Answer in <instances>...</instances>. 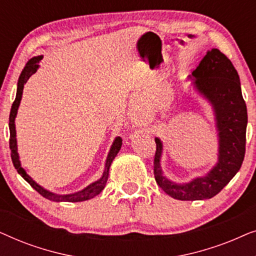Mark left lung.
I'll use <instances>...</instances> for the list:
<instances>
[{
	"label": "left lung",
	"instance_id": "left-lung-1",
	"mask_svg": "<svg viewBox=\"0 0 256 256\" xmlns=\"http://www.w3.org/2000/svg\"><path fill=\"white\" fill-rule=\"evenodd\" d=\"M191 76L196 90L211 102L214 110L219 154L218 163L208 174L188 183L177 184L163 176L160 169L163 144L160 138H155V180L166 194L178 200H202L218 194L240 170L246 152L247 107L241 93L239 74L232 62L218 48H212Z\"/></svg>",
	"mask_w": 256,
	"mask_h": 256
}]
</instances>
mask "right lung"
Wrapping results in <instances>:
<instances>
[{"instance_id": "right-lung-1", "label": "right lung", "mask_w": 256, "mask_h": 256, "mask_svg": "<svg viewBox=\"0 0 256 256\" xmlns=\"http://www.w3.org/2000/svg\"><path fill=\"white\" fill-rule=\"evenodd\" d=\"M43 57L42 56H38V57H34L31 58L29 62H26V68L20 73V78H18V82H17V93H16V98L15 101L12 102V110H10V115H9V130H10V140H9V146L10 150H12V160L14 163V166L17 170L20 176H22L24 180H26L28 183H29L31 186H32L34 190H36L38 194L43 196L44 198L48 199V200L52 202H84V200H88V199L96 197L100 194L101 191L104 190V188L106 186L107 180H108V174H110V164L113 162V160L115 158V156L118 155V152H120L121 146H122V140L121 138H116L114 140L113 144L110 146V152H108L107 160H106V164H104V170L102 176H101L100 180H98L94 183L90 184L88 186L84 188V190L76 192V194H54V192H50L48 190H45L44 188H42L40 185H38L36 182H34L32 178H31L29 174L26 172V170L20 166V156L18 152H17V141H16V127H15V118L17 115V110H18L20 104V99H22V94H23V88L24 85H26L28 80L34 73H36V71L40 68L38 62H40Z\"/></svg>"}]
</instances>
